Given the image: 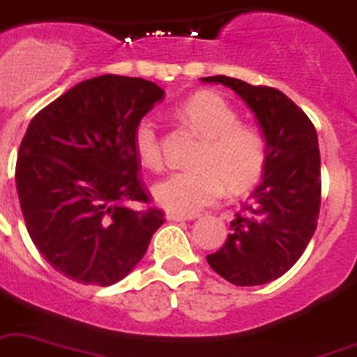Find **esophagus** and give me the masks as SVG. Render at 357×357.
Masks as SVG:
<instances>
[{
  "instance_id": "34e87169",
  "label": "esophagus",
  "mask_w": 357,
  "mask_h": 357,
  "mask_svg": "<svg viewBox=\"0 0 357 357\" xmlns=\"http://www.w3.org/2000/svg\"><path fill=\"white\" fill-rule=\"evenodd\" d=\"M167 220H169V222H183V220H192V216H183V214L169 213L167 214Z\"/></svg>"
}]
</instances>
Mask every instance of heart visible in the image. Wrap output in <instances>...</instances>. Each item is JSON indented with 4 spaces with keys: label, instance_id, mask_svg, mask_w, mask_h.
Listing matches in <instances>:
<instances>
[{
    "label": "heart",
    "instance_id": "heart-1",
    "mask_svg": "<svg viewBox=\"0 0 357 357\" xmlns=\"http://www.w3.org/2000/svg\"><path fill=\"white\" fill-rule=\"evenodd\" d=\"M176 115L199 137L190 170L174 172L153 187V198L170 213L190 214L213 205L224 194L253 187L268 163L262 130L238 123V113L224 97L202 91L185 98ZM133 149L143 167L161 169L158 126L144 117L133 130Z\"/></svg>",
    "mask_w": 357,
    "mask_h": 357
}]
</instances>
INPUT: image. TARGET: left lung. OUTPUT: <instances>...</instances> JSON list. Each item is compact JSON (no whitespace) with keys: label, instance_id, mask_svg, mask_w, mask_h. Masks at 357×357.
<instances>
[{"label":"left lung","instance_id":"1","mask_svg":"<svg viewBox=\"0 0 357 357\" xmlns=\"http://www.w3.org/2000/svg\"><path fill=\"white\" fill-rule=\"evenodd\" d=\"M255 113L268 141L262 181L234 214L225 244L208 266L234 286H259L282 277L304 253L321 207V155L308 115L282 91L216 75Z\"/></svg>","mask_w":357,"mask_h":357}]
</instances>
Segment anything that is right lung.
<instances>
[{
    "mask_svg": "<svg viewBox=\"0 0 357 357\" xmlns=\"http://www.w3.org/2000/svg\"><path fill=\"white\" fill-rule=\"evenodd\" d=\"M144 78L102 75L40 109L22 139L16 188L29 236L56 271L112 286L144 257L165 224L133 149L135 124L163 100Z\"/></svg>",
    "mask_w": 357,
    "mask_h": 357,
    "instance_id": "add662e5",
    "label": "right lung"
}]
</instances>
